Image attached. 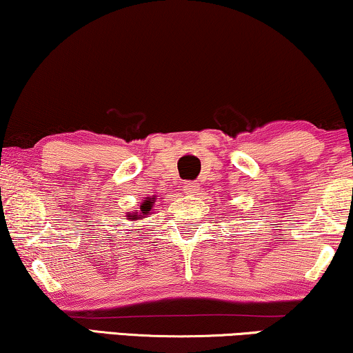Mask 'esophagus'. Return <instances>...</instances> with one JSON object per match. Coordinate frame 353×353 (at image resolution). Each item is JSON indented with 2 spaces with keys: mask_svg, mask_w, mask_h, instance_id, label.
Segmentation results:
<instances>
[{
  "mask_svg": "<svg viewBox=\"0 0 353 353\" xmlns=\"http://www.w3.org/2000/svg\"><path fill=\"white\" fill-rule=\"evenodd\" d=\"M200 190V183L195 182V181H188L183 183V192L185 193H190V195H195Z\"/></svg>",
  "mask_w": 353,
  "mask_h": 353,
  "instance_id": "1",
  "label": "esophagus"
}]
</instances>
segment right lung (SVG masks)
Wrapping results in <instances>:
<instances>
[{
    "instance_id": "obj_1",
    "label": "right lung",
    "mask_w": 353,
    "mask_h": 353,
    "mask_svg": "<svg viewBox=\"0 0 353 353\" xmlns=\"http://www.w3.org/2000/svg\"><path fill=\"white\" fill-rule=\"evenodd\" d=\"M152 203H153V198H147V200H143L142 206H141V212H142V217L147 216L148 212L152 210ZM129 217H136V216H129ZM141 217V219H142Z\"/></svg>"
}]
</instances>
